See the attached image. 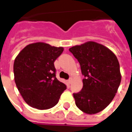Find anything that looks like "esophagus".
I'll use <instances>...</instances> for the list:
<instances>
[{
  "instance_id": "34e87169",
  "label": "esophagus",
  "mask_w": 132,
  "mask_h": 132,
  "mask_svg": "<svg viewBox=\"0 0 132 132\" xmlns=\"http://www.w3.org/2000/svg\"><path fill=\"white\" fill-rule=\"evenodd\" d=\"M72 78L69 79H68V84H71V83H72Z\"/></svg>"
}]
</instances>
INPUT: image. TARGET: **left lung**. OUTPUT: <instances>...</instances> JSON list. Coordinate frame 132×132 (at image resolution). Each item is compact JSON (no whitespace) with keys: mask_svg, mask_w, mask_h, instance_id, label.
<instances>
[{"mask_svg":"<svg viewBox=\"0 0 132 132\" xmlns=\"http://www.w3.org/2000/svg\"><path fill=\"white\" fill-rule=\"evenodd\" d=\"M69 51L79 62L85 77L82 90L73 94L75 104L88 114L100 112L113 100L121 84L119 60L108 48L93 41Z\"/></svg>","mask_w":132,"mask_h":132,"instance_id":"8db88e82","label":"left lung"}]
</instances>
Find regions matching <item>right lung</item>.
Segmentation results:
<instances>
[{"label":"right lung","instance_id":"obj_1","mask_svg":"<svg viewBox=\"0 0 132 132\" xmlns=\"http://www.w3.org/2000/svg\"><path fill=\"white\" fill-rule=\"evenodd\" d=\"M64 48L44 42L28 44L14 61V80L18 90L29 105L38 110H48L59 101L66 89L55 77L54 62Z\"/></svg>","mask_w":132,"mask_h":132}]
</instances>
